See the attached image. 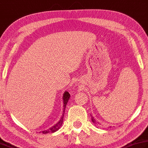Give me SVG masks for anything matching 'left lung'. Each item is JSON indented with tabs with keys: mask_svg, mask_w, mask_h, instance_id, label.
Masks as SVG:
<instances>
[{
	"mask_svg": "<svg viewBox=\"0 0 148 148\" xmlns=\"http://www.w3.org/2000/svg\"><path fill=\"white\" fill-rule=\"evenodd\" d=\"M91 119H92V123H94V122H95V119H94L93 117H92V116H91Z\"/></svg>",
	"mask_w": 148,
	"mask_h": 148,
	"instance_id": "left-lung-1",
	"label": "left lung"
}]
</instances>
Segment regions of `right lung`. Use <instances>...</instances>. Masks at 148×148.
Wrapping results in <instances>:
<instances>
[{
	"label": "right lung",
	"instance_id": "obj_1",
	"mask_svg": "<svg viewBox=\"0 0 148 148\" xmlns=\"http://www.w3.org/2000/svg\"><path fill=\"white\" fill-rule=\"evenodd\" d=\"M70 94L68 92L65 91L63 94V114H62V116L61 117L60 119L58 121V122L53 125V126H51V128H49L47 130H43L42 131V134H48V133H54L55 132L58 131L60 129V128L61 127V126L63 124V117H64V113H65V108H66V105L67 104L69 98H70Z\"/></svg>",
	"mask_w": 148,
	"mask_h": 148
}]
</instances>
